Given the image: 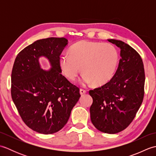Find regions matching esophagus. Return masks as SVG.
Listing matches in <instances>:
<instances>
[{"instance_id":"esophagus-1","label":"esophagus","mask_w":156,"mask_h":156,"mask_svg":"<svg viewBox=\"0 0 156 156\" xmlns=\"http://www.w3.org/2000/svg\"><path fill=\"white\" fill-rule=\"evenodd\" d=\"M86 92H87V90H84V89H80V94L81 95H83L84 94L86 93Z\"/></svg>"}]
</instances>
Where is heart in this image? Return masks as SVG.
Here are the masks:
<instances>
[{
    "mask_svg": "<svg viewBox=\"0 0 156 156\" xmlns=\"http://www.w3.org/2000/svg\"><path fill=\"white\" fill-rule=\"evenodd\" d=\"M68 54L69 56L59 57V68L70 81L76 80L82 68L81 84L84 86L107 83L113 77L119 62L117 49L108 43L80 41L71 46Z\"/></svg>",
    "mask_w": 156,
    "mask_h": 156,
    "instance_id": "obj_1",
    "label": "heart"
}]
</instances>
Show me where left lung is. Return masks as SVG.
Masks as SVG:
<instances>
[{
  "label": "left lung",
  "mask_w": 156,
  "mask_h": 156,
  "mask_svg": "<svg viewBox=\"0 0 156 156\" xmlns=\"http://www.w3.org/2000/svg\"><path fill=\"white\" fill-rule=\"evenodd\" d=\"M107 40L120 48L121 59L111 80L89 91L93 99L90 119L101 132L117 133L127 128L143 102L145 72L140 54L125 42Z\"/></svg>",
  "instance_id": "8db88e82"
}]
</instances>
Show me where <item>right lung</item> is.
I'll list each match as a JSON object with an SVG mask.
<instances>
[{
  "mask_svg": "<svg viewBox=\"0 0 156 156\" xmlns=\"http://www.w3.org/2000/svg\"><path fill=\"white\" fill-rule=\"evenodd\" d=\"M68 39H39L16 57L11 74V96L23 121L42 134H52L67 123L80 97V89L61 73L59 55ZM45 57L52 68L43 70L38 59Z\"/></svg>",
  "mask_w": 156,
  "mask_h": 156,
  "instance_id": "obj_1",
  "label": "right lung"
}]
</instances>
